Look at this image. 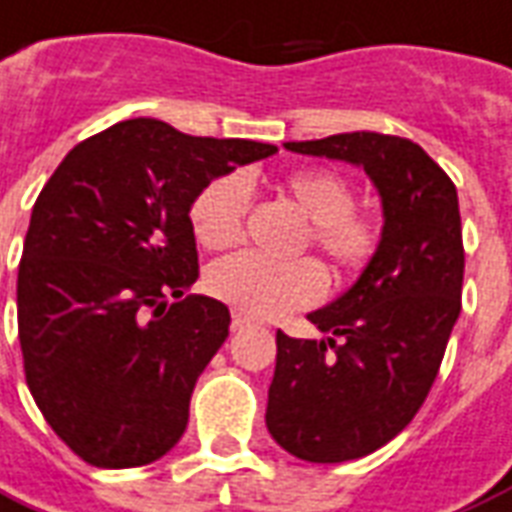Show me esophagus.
I'll list each match as a JSON object with an SVG mask.
<instances>
[{
	"mask_svg": "<svg viewBox=\"0 0 512 512\" xmlns=\"http://www.w3.org/2000/svg\"><path fill=\"white\" fill-rule=\"evenodd\" d=\"M245 326H251V318H245L242 313H232V329L234 332H240Z\"/></svg>",
	"mask_w": 512,
	"mask_h": 512,
	"instance_id": "1",
	"label": "esophagus"
}]
</instances>
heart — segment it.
<instances>
[{"label": "heart", "mask_w": 512, "mask_h": 512, "mask_svg": "<svg viewBox=\"0 0 512 512\" xmlns=\"http://www.w3.org/2000/svg\"><path fill=\"white\" fill-rule=\"evenodd\" d=\"M286 194L310 221V242L343 275H359L378 256L383 224L370 210H356V191L334 169H297L283 180ZM251 207V183L240 172L210 180L191 202V226L207 248H226L242 237ZM207 288L251 318H278L324 297L326 272L313 259L275 261L240 251L215 261Z\"/></svg>", "instance_id": "obj_1"}]
</instances>
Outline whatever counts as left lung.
Here are the masks:
<instances>
[{"instance_id":"1","label":"left lung","mask_w":512,"mask_h":512,"mask_svg":"<svg viewBox=\"0 0 512 512\" xmlns=\"http://www.w3.org/2000/svg\"><path fill=\"white\" fill-rule=\"evenodd\" d=\"M286 148L356 164L383 205L378 256L343 297L307 315L324 340L275 337L267 429L297 459L340 464L394 440L437 378L461 313L459 197L405 137L351 132Z\"/></svg>"}]
</instances>
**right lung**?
<instances>
[{
    "label": "right lung",
    "instance_id": "1",
    "mask_svg": "<svg viewBox=\"0 0 512 512\" xmlns=\"http://www.w3.org/2000/svg\"><path fill=\"white\" fill-rule=\"evenodd\" d=\"M272 153L132 118L78 142L40 191L18 267L23 372L83 461L142 467L183 437L232 321L224 302L186 294L199 278L191 202Z\"/></svg>",
    "mask_w": 512,
    "mask_h": 512
}]
</instances>
